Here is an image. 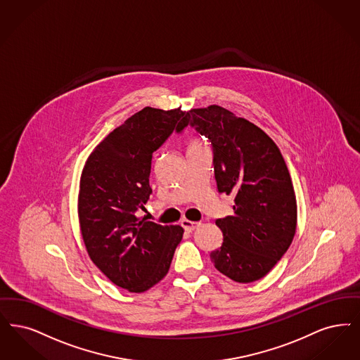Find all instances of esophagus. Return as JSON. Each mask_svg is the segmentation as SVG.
<instances>
[{"mask_svg": "<svg viewBox=\"0 0 360 360\" xmlns=\"http://www.w3.org/2000/svg\"><path fill=\"white\" fill-rule=\"evenodd\" d=\"M181 225L184 226L185 231L190 233V231H195L201 225V222H193V221H188V219H182Z\"/></svg>", "mask_w": 360, "mask_h": 360, "instance_id": "esophagus-1", "label": "esophagus"}]
</instances>
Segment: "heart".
<instances>
[{"instance_id":"1","label":"heart","mask_w":360,"mask_h":360,"mask_svg":"<svg viewBox=\"0 0 360 360\" xmlns=\"http://www.w3.org/2000/svg\"><path fill=\"white\" fill-rule=\"evenodd\" d=\"M191 146H198V144H197V143H193V144H191Z\"/></svg>"}]
</instances>
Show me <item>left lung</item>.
<instances>
[{
  "mask_svg": "<svg viewBox=\"0 0 360 360\" xmlns=\"http://www.w3.org/2000/svg\"><path fill=\"white\" fill-rule=\"evenodd\" d=\"M191 126L213 148L217 188L234 197L233 214L218 218L221 248L210 253L233 281L253 283L268 274L292 244L297 206L285 160L257 126L209 105L187 111L178 132Z\"/></svg>",
  "mask_w": 360,
  "mask_h": 360,
  "instance_id": "8db88e82",
  "label": "left lung"
}]
</instances>
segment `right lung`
I'll list each match as a JSON object with an SVG mask.
<instances>
[{"label":"right lung","mask_w":360,"mask_h":360,"mask_svg":"<svg viewBox=\"0 0 360 360\" xmlns=\"http://www.w3.org/2000/svg\"><path fill=\"white\" fill-rule=\"evenodd\" d=\"M186 112L146 107L95 147L80 178L79 221L92 262L115 285L144 292L170 268L184 228L141 218L153 193V154Z\"/></svg>","instance_id":"add662e5"}]
</instances>
